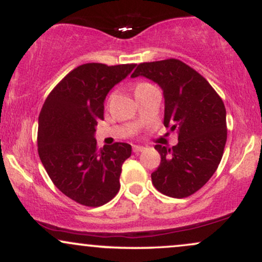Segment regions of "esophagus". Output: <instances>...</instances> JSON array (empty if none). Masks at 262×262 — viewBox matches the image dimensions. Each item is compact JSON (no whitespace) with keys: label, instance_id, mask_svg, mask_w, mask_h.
I'll return each instance as SVG.
<instances>
[{"label":"esophagus","instance_id":"34e87169","mask_svg":"<svg viewBox=\"0 0 262 262\" xmlns=\"http://www.w3.org/2000/svg\"><path fill=\"white\" fill-rule=\"evenodd\" d=\"M144 150H145V148H144V146H140V145H134L133 146V151L135 152V154H139V152L144 151Z\"/></svg>","mask_w":262,"mask_h":262}]
</instances>
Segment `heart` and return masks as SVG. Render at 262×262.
Instances as JSON below:
<instances>
[{"label":"heart","mask_w":262,"mask_h":262,"mask_svg":"<svg viewBox=\"0 0 262 262\" xmlns=\"http://www.w3.org/2000/svg\"><path fill=\"white\" fill-rule=\"evenodd\" d=\"M149 86H150V83H145V82H140V83H138V85L135 86L134 92H135V93L139 92V91H141V90L146 89V87H149Z\"/></svg>","instance_id":"1"}]
</instances>
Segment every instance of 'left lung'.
Segmentation results:
<instances>
[{
  "mask_svg": "<svg viewBox=\"0 0 262 262\" xmlns=\"http://www.w3.org/2000/svg\"><path fill=\"white\" fill-rule=\"evenodd\" d=\"M144 76L164 91V125L179 132L172 148L155 145L161 162L154 187L173 198L193 194L217 170L227 143V112L221 96L201 74L179 59L141 62L132 77Z\"/></svg>",
  "mask_w": 262,
  "mask_h": 262,
  "instance_id": "obj_1",
  "label": "left lung"
}]
</instances>
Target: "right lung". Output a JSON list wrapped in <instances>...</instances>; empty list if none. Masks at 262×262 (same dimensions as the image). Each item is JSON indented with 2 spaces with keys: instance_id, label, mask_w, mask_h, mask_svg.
<instances>
[{
  "instance_id": "1",
  "label": "right lung",
  "mask_w": 262,
  "mask_h": 262,
  "mask_svg": "<svg viewBox=\"0 0 262 262\" xmlns=\"http://www.w3.org/2000/svg\"><path fill=\"white\" fill-rule=\"evenodd\" d=\"M134 68L98 62L77 66L54 87L39 113L41 164L54 185L82 206H103L121 188L122 165L132 146L114 143L98 149L95 132L103 119L107 93Z\"/></svg>"
}]
</instances>
